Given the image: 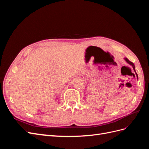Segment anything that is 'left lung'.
Masks as SVG:
<instances>
[{
  "mask_svg": "<svg viewBox=\"0 0 149 149\" xmlns=\"http://www.w3.org/2000/svg\"><path fill=\"white\" fill-rule=\"evenodd\" d=\"M124 59H125V60L126 61H127V63H129V65H131V66H132V68H133V69H134V71L136 72V70H135V66H134V65L133 63H132V62H131L130 61H129V60L127 59V58H124ZM136 75H137V79H138V76H137V74L136 72Z\"/></svg>",
  "mask_w": 149,
  "mask_h": 149,
  "instance_id": "8db88e82",
  "label": "left lung"
}]
</instances>
